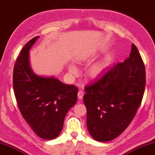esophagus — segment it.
I'll return each instance as SVG.
<instances>
[{
	"instance_id": "esophagus-1",
	"label": "esophagus",
	"mask_w": 155,
	"mask_h": 155,
	"mask_svg": "<svg viewBox=\"0 0 155 155\" xmlns=\"http://www.w3.org/2000/svg\"><path fill=\"white\" fill-rule=\"evenodd\" d=\"M83 95H84V92H83V91L80 90L78 92V98L79 99H82L83 97Z\"/></svg>"
}]
</instances>
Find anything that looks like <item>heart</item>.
Returning a JSON list of instances; mask_svg holds the SVG:
<instances>
[{"instance_id": "1", "label": "heart", "mask_w": 155, "mask_h": 155, "mask_svg": "<svg viewBox=\"0 0 155 155\" xmlns=\"http://www.w3.org/2000/svg\"><path fill=\"white\" fill-rule=\"evenodd\" d=\"M104 68V65L101 64V63H99V64H96L94 65H93L91 67V68L90 69V74L92 76H95L98 74L99 73V72L101 70H102V68ZM70 71L71 73L72 74H76L77 72V68L75 67L74 65H70Z\"/></svg>"}]
</instances>
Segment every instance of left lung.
I'll use <instances>...</instances> for the list:
<instances>
[{"label": "left lung", "mask_w": 155, "mask_h": 155, "mask_svg": "<svg viewBox=\"0 0 155 155\" xmlns=\"http://www.w3.org/2000/svg\"><path fill=\"white\" fill-rule=\"evenodd\" d=\"M145 87V65L132 43L128 58L110 66L98 79L85 85L83 101L91 136L101 142L119 136L136 115Z\"/></svg>", "instance_id": "1"}]
</instances>
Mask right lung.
Here are the masks:
<instances>
[{
	"instance_id": "right-lung-1",
	"label": "right lung",
	"mask_w": 155,
	"mask_h": 155,
	"mask_svg": "<svg viewBox=\"0 0 155 155\" xmlns=\"http://www.w3.org/2000/svg\"><path fill=\"white\" fill-rule=\"evenodd\" d=\"M38 36L22 49L14 65L13 87L22 116L41 138L57 137L68 110L77 100L78 87L66 85L54 77L35 74L29 61V50Z\"/></svg>"
}]
</instances>
